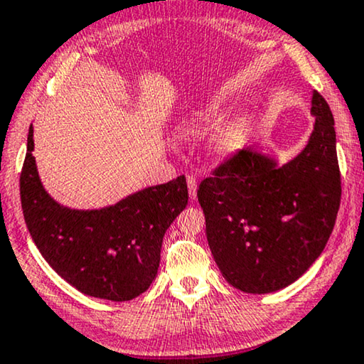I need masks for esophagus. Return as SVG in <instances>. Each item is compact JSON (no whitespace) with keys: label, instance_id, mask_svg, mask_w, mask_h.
<instances>
[{"label":"esophagus","instance_id":"1","mask_svg":"<svg viewBox=\"0 0 364 364\" xmlns=\"http://www.w3.org/2000/svg\"><path fill=\"white\" fill-rule=\"evenodd\" d=\"M187 187H188V196L192 200L197 199V178L193 176H187Z\"/></svg>","mask_w":364,"mask_h":364}]
</instances>
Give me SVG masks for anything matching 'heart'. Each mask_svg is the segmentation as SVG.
<instances>
[{
	"mask_svg": "<svg viewBox=\"0 0 364 364\" xmlns=\"http://www.w3.org/2000/svg\"><path fill=\"white\" fill-rule=\"evenodd\" d=\"M209 117H200V119L191 122L186 130L192 132V134H200L209 127ZM249 134H251V120L247 117H239V119L230 120L225 125H220L219 129L210 132L205 141L207 152L215 160L232 159L234 155H237L242 150L245 141L249 139Z\"/></svg>",
	"mask_w": 364,
	"mask_h": 364,
	"instance_id": "b5f03b06",
	"label": "heart"
}]
</instances>
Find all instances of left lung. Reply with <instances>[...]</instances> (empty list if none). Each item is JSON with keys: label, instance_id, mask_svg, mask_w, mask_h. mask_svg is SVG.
Here are the masks:
<instances>
[{"label": "left lung", "instance_id": "obj_1", "mask_svg": "<svg viewBox=\"0 0 364 364\" xmlns=\"http://www.w3.org/2000/svg\"><path fill=\"white\" fill-rule=\"evenodd\" d=\"M311 115L308 144L289 162L242 149L199 186L207 242L235 289H284L313 266L333 232L341 176L333 113L318 92Z\"/></svg>", "mask_w": 364, "mask_h": 364}]
</instances>
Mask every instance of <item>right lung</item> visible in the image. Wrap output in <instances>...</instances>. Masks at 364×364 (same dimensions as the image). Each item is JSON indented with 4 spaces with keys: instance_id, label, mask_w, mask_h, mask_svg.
<instances>
[{
    "instance_id": "1",
    "label": "right lung",
    "mask_w": 364,
    "mask_h": 364,
    "mask_svg": "<svg viewBox=\"0 0 364 364\" xmlns=\"http://www.w3.org/2000/svg\"><path fill=\"white\" fill-rule=\"evenodd\" d=\"M30 125L20 177L26 228L45 261L83 294L130 301L149 289L165 230L186 209V177L145 187L102 209H70L45 191Z\"/></svg>"
}]
</instances>
